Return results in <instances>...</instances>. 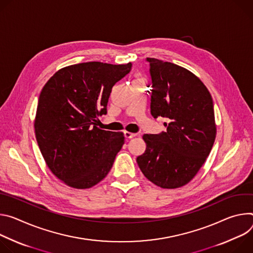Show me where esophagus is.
<instances>
[{
    "mask_svg": "<svg viewBox=\"0 0 253 253\" xmlns=\"http://www.w3.org/2000/svg\"><path fill=\"white\" fill-rule=\"evenodd\" d=\"M136 135V133H133V132H130V131H125V136L126 138H131V137H134Z\"/></svg>",
    "mask_w": 253,
    "mask_h": 253,
    "instance_id": "esophagus-1",
    "label": "esophagus"
}]
</instances>
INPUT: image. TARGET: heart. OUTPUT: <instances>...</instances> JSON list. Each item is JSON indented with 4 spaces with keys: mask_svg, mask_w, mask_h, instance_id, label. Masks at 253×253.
Listing matches in <instances>:
<instances>
[{
    "mask_svg": "<svg viewBox=\"0 0 253 253\" xmlns=\"http://www.w3.org/2000/svg\"><path fill=\"white\" fill-rule=\"evenodd\" d=\"M137 80H145V78L144 77H138V78H136Z\"/></svg>",
    "mask_w": 253,
    "mask_h": 253,
    "instance_id": "obj_1",
    "label": "heart"
}]
</instances>
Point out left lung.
<instances>
[{"label": "left lung", "mask_w": 253, "mask_h": 253, "mask_svg": "<svg viewBox=\"0 0 253 253\" xmlns=\"http://www.w3.org/2000/svg\"><path fill=\"white\" fill-rule=\"evenodd\" d=\"M153 89L151 114L167 131L144 134L145 153L136 163L145 177L164 189L188 184L199 172L213 147L216 124L212 96L204 83L188 69L147 58Z\"/></svg>", "instance_id": "obj_1"}]
</instances>
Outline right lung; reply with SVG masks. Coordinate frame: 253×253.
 Segmentation results:
<instances>
[{"mask_svg":"<svg viewBox=\"0 0 253 253\" xmlns=\"http://www.w3.org/2000/svg\"><path fill=\"white\" fill-rule=\"evenodd\" d=\"M131 63L85 62L59 69L41 90L34 128L50 171L75 189L103 180L125 144L121 131L97 126L115 84Z\"/></svg>","mask_w":253,"mask_h":253,"instance_id":"right-lung-1","label":"right lung"}]
</instances>
